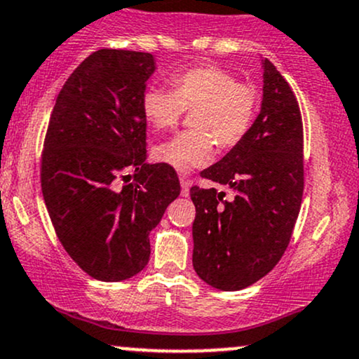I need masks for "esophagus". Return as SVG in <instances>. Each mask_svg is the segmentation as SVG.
I'll return each mask as SVG.
<instances>
[{"label": "esophagus", "mask_w": 359, "mask_h": 359, "mask_svg": "<svg viewBox=\"0 0 359 359\" xmlns=\"http://www.w3.org/2000/svg\"><path fill=\"white\" fill-rule=\"evenodd\" d=\"M191 184H192V180L189 179V177H180V187H182V192H180V194H182L184 197H187L189 194H191V192H189V189H191Z\"/></svg>", "instance_id": "obj_1"}]
</instances>
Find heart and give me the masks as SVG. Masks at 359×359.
Wrapping results in <instances>:
<instances>
[{
  "mask_svg": "<svg viewBox=\"0 0 359 359\" xmlns=\"http://www.w3.org/2000/svg\"><path fill=\"white\" fill-rule=\"evenodd\" d=\"M170 90L148 86L142 94V113L155 130H172L184 111L192 113L189 126L174 138L155 147V158L179 172H189L211 162L212 143L217 150L238 147L255 125L259 90L238 81L217 65H194L168 77Z\"/></svg>",
  "mask_w": 359,
  "mask_h": 359,
  "instance_id": "b5f03b06",
  "label": "heart"
}]
</instances>
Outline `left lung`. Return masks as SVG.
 Listing matches in <instances>:
<instances>
[{
    "label": "left lung",
    "mask_w": 359,
    "mask_h": 359,
    "mask_svg": "<svg viewBox=\"0 0 359 359\" xmlns=\"http://www.w3.org/2000/svg\"><path fill=\"white\" fill-rule=\"evenodd\" d=\"M226 192L194 185L192 265L205 283L241 290L280 262L290 243L304 192V126L297 97L269 59L263 102L238 147L201 172Z\"/></svg>",
    "instance_id": "left-lung-1"
}]
</instances>
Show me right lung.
Segmentation results:
<instances>
[{"label": "right lung", "instance_id": "add662e5", "mask_svg": "<svg viewBox=\"0 0 359 359\" xmlns=\"http://www.w3.org/2000/svg\"><path fill=\"white\" fill-rule=\"evenodd\" d=\"M148 52L101 48L65 81L45 135L40 182L57 238L93 278L147 266L148 234L180 194L177 172L147 163Z\"/></svg>", "mask_w": 359, "mask_h": 359}]
</instances>
